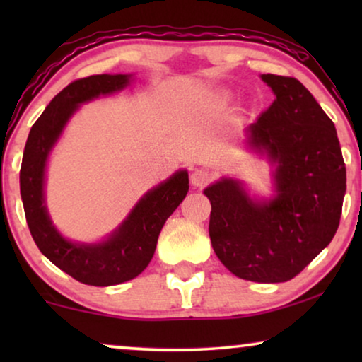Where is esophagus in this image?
<instances>
[{"mask_svg":"<svg viewBox=\"0 0 362 362\" xmlns=\"http://www.w3.org/2000/svg\"><path fill=\"white\" fill-rule=\"evenodd\" d=\"M211 181V173L204 170V168H197L191 173V185L196 186V187H201L207 185V182Z\"/></svg>","mask_w":362,"mask_h":362,"instance_id":"1","label":"esophagus"}]
</instances>
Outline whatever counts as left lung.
Listing matches in <instances>:
<instances>
[{"label": "left lung", "mask_w": 362, "mask_h": 362, "mask_svg": "<svg viewBox=\"0 0 362 362\" xmlns=\"http://www.w3.org/2000/svg\"><path fill=\"white\" fill-rule=\"evenodd\" d=\"M275 100L245 128L247 146L275 168V196L254 199L229 177L206 187L209 237L239 279L280 284L300 274L338 230L346 166L334 123L293 77L262 76Z\"/></svg>", "instance_id": "8db88e82"}]
</instances>
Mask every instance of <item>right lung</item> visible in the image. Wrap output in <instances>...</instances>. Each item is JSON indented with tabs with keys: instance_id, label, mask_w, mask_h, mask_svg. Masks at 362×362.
Returning a JSON list of instances; mask_svg holds the SVG:
<instances>
[{
	"instance_id": "1",
	"label": "right lung",
	"mask_w": 362,
	"mask_h": 362,
	"mask_svg": "<svg viewBox=\"0 0 362 362\" xmlns=\"http://www.w3.org/2000/svg\"><path fill=\"white\" fill-rule=\"evenodd\" d=\"M127 74H102L78 78L62 88L29 132L24 146L19 186L24 214L39 250L72 279L86 285L110 286L135 279L155 254L158 235L189 191L187 171L148 191L120 227L98 244H77L59 234L44 202V176L49 153L81 103L118 92L130 83Z\"/></svg>"
}]
</instances>
